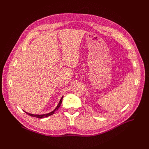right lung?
I'll list each match as a JSON object with an SVG mask.
<instances>
[{"label":"right lung","mask_w":149,"mask_h":149,"mask_svg":"<svg viewBox=\"0 0 149 149\" xmlns=\"http://www.w3.org/2000/svg\"><path fill=\"white\" fill-rule=\"evenodd\" d=\"M62 100H63V97H61V100H60V101H59V104H58V106H57V107H56V109H55L54 110V111H52V112H50V113H49L44 114V115H33V114H31V113H27V112H26V113L27 114V115H30V116H35V117H37V118H44V117L49 116H50V115H53V114L54 113V112L56 111V110H58V109L59 108V106H60V105H61V102H62Z\"/></svg>","instance_id":"1"}]
</instances>
